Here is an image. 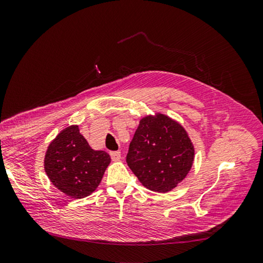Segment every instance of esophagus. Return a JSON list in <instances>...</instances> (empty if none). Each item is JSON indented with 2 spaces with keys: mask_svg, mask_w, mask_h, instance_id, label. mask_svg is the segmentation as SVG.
<instances>
[{
  "mask_svg": "<svg viewBox=\"0 0 263 263\" xmlns=\"http://www.w3.org/2000/svg\"><path fill=\"white\" fill-rule=\"evenodd\" d=\"M110 157L112 161L121 160V152H110Z\"/></svg>",
  "mask_w": 263,
  "mask_h": 263,
  "instance_id": "34e87169",
  "label": "esophagus"
}]
</instances>
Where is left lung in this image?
I'll return each instance as SVG.
<instances>
[{"label":"left lung","mask_w":263,"mask_h":263,"mask_svg":"<svg viewBox=\"0 0 263 263\" xmlns=\"http://www.w3.org/2000/svg\"><path fill=\"white\" fill-rule=\"evenodd\" d=\"M193 161L194 146L178 122L163 114L140 119L126 162L145 187L169 192L187 176Z\"/></svg>","instance_id":"obj_1"}]
</instances>
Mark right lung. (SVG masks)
Instances as JSON below:
<instances>
[{
  "label": "right lung",
  "mask_w": 263,
  "mask_h": 263,
  "mask_svg": "<svg viewBox=\"0 0 263 263\" xmlns=\"http://www.w3.org/2000/svg\"><path fill=\"white\" fill-rule=\"evenodd\" d=\"M109 163L108 153L92 149L78 125L62 130L45 155V171L52 185L74 199L97 190Z\"/></svg>",
  "instance_id": "1"
}]
</instances>
